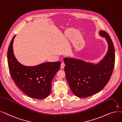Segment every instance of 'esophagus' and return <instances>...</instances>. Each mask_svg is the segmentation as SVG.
I'll list each match as a JSON object with an SVG mask.
<instances>
[{"mask_svg":"<svg viewBox=\"0 0 122 122\" xmlns=\"http://www.w3.org/2000/svg\"><path fill=\"white\" fill-rule=\"evenodd\" d=\"M65 66V64L64 63V62L61 63V69H63L64 68Z\"/></svg>","mask_w":122,"mask_h":122,"instance_id":"obj_1","label":"esophagus"}]
</instances>
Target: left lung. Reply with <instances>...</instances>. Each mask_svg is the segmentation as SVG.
I'll return each instance as SVG.
<instances>
[{"label": "left lung", "instance_id": "left-lung-1", "mask_svg": "<svg viewBox=\"0 0 122 122\" xmlns=\"http://www.w3.org/2000/svg\"><path fill=\"white\" fill-rule=\"evenodd\" d=\"M99 35L105 37L108 48L105 55L97 64L66 57L64 59L66 77L71 90L76 97H91L103 89L110 80L115 64V49L111 37L102 30Z\"/></svg>", "mask_w": 122, "mask_h": 122}]
</instances>
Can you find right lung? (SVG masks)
<instances>
[{"label":"right lung","mask_w":122,"mask_h":122,"mask_svg":"<svg viewBox=\"0 0 122 122\" xmlns=\"http://www.w3.org/2000/svg\"><path fill=\"white\" fill-rule=\"evenodd\" d=\"M16 35L12 39L8 49L7 59L11 78L16 85L28 97L41 99L49 95L51 82L60 69L61 62H46L35 66H26L16 59L13 49Z\"/></svg>","instance_id":"add662e5"}]
</instances>
